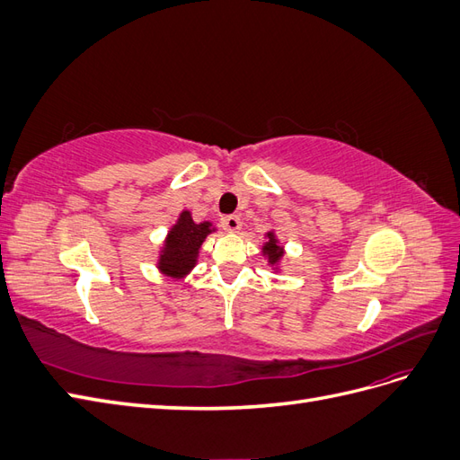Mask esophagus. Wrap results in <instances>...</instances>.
Masks as SVG:
<instances>
[{"instance_id": "1", "label": "esophagus", "mask_w": 460, "mask_h": 460, "mask_svg": "<svg viewBox=\"0 0 460 460\" xmlns=\"http://www.w3.org/2000/svg\"><path fill=\"white\" fill-rule=\"evenodd\" d=\"M222 226H225V230H228V232H238L242 228V218L235 215L225 217L222 218Z\"/></svg>"}]
</instances>
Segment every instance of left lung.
Masks as SVG:
<instances>
[{"mask_svg": "<svg viewBox=\"0 0 460 460\" xmlns=\"http://www.w3.org/2000/svg\"><path fill=\"white\" fill-rule=\"evenodd\" d=\"M261 255L267 259V267H270L272 272H282V259L286 255V249L280 243V240H278L274 230H269L264 234Z\"/></svg>", "mask_w": 460, "mask_h": 460, "instance_id": "left-lung-1", "label": "left lung"}]
</instances>
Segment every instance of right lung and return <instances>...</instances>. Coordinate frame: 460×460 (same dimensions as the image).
<instances>
[{
    "instance_id": "add662e5",
    "label": "right lung",
    "mask_w": 460,
    "mask_h": 460,
    "mask_svg": "<svg viewBox=\"0 0 460 460\" xmlns=\"http://www.w3.org/2000/svg\"><path fill=\"white\" fill-rule=\"evenodd\" d=\"M215 232L217 226L213 222H196L188 208H184L159 247L157 270L172 280H184L196 269L207 235Z\"/></svg>"
}]
</instances>
